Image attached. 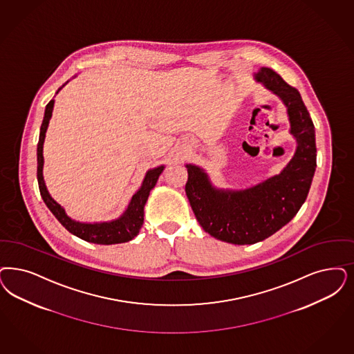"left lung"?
<instances>
[{"label": "left lung", "instance_id": "obj_1", "mask_svg": "<svg viewBox=\"0 0 354 354\" xmlns=\"http://www.w3.org/2000/svg\"><path fill=\"white\" fill-rule=\"evenodd\" d=\"M255 78L285 103L298 147L281 174L243 191L216 189L204 170L187 165L185 194L196 220L227 243H257L292 221L305 203L317 167L314 122L298 90L269 68H261Z\"/></svg>", "mask_w": 354, "mask_h": 354}]
</instances>
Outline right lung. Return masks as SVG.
Returning a JSON list of instances; mask_svg holds the SVG:
<instances>
[{
    "instance_id": "obj_1",
    "label": "right lung",
    "mask_w": 354,
    "mask_h": 354,
    "mask_svg": "<svg viewBox=\"0 0 354 354\" xmlns=\"http://www.w3.org/2000/svg\"><path fill=\"white\" fill-rule=\"evenodd\" d=\"M52 110H53V99L46 107L44 119L40 127V136L37 142V183H39V191L43 201L68 232H72L73 235L84 239L86 242L97 244H116L132 241L134 236H137L144 223V207H145L149 194L154 188L159 175L165 167L160 166L157 169L147 171L141 188L134 194L127 212L119 220L103 222V223H81V222L71 220L65 214V210L62 209V205L57 204L49 196L43 180V142H44L46 131L48 127Z\"/></svg>"
}]
</instances>
